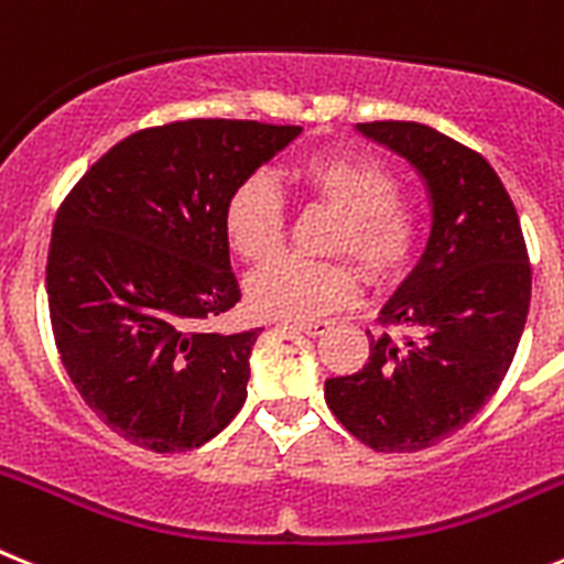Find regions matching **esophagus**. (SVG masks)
Segmentation results:
<instances>
[{"instance_id":"34e87169","label":"esophagus","mask_w":564,"mask_h":564,"mask_svg":"<svg viewBox=\"0 0 564 564\" xmlns=\"http://www.w3.org/2000/svg\"><path fill=\"white\" fill-rule=\"evenodd\" d=\"M285 325H291V328L302 330V334H307V336H322V334H328V330H330L328 322H300V319H285Z\"/></svg>"}]
</instances>
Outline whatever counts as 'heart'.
<instances>
[{"instance_id":"b5f03b06","label":"heart","mask_w":564,"mask_h":564,"mask_svg":"<svg viewBox=\"0 0 564 564\" xmlns=\"http://www.w3.org/2000/svg\"><path fill=\"white\" fill-rule=\"evenodd\" d=\"M293 182L311 205L339 216L330 253L359 264L370 285L391 288L411 271L420 250V216L399 199L397 173L377 159L325 151L302 159ZM225 236L239 259L262 264L285 242L288 216L268 176H248L225 202ZM359 293L350 262H305L282 257L250 279L248 302L264 319H314L348 305Z\"/></svg>"}]
</instances>
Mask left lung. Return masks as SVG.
<instances>
[{
    "label": "left lung",
    "mask_w": 564,
    "mask_h": 564,
    "mask_svg": "<svg viewBox=\"0 0 564 564\" xmlns=\"http://www.w3.org/2000/svg\"><path fill=\"white\" fill-rule=\"evenodd\" d=\"M431 194V239L382 307L362 370L325 382L336 420L382 454L436 445L482 411L522 339L531 262L517 208L482 153L420 122H365Z\"/></svg>",
    "instance_id": "obj_1"
}]
</instances>
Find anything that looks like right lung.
I'll list each match as a JSON object with an SVG mask.
<instances>
[{
	"label": "right lung",
	"instance_id": "obj_1",
	"mask_svg": "<svg viewBox=\"0 0 564 564\" xmlns=\"http://www.w3.org/2000/svg\"><path fill=\"white\" fill-rule=\"evenodd\" d=\"M300 131L250 119L144 128L94 162L56 210L53 339L85 405L122 440L194 451L245 405L259 328H205L242 296L225 202Z\"/></svg>",
	"mask_w": 564,
	"mask_h": 564
}]
</instances>
